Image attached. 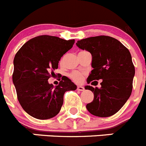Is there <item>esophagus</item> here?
I'll use <instances>...</instances> for the list:
<instances>
[{
	"mask_svg": "<svg viewBox=\"0 0 146 146\" xmlns=\"http://www.w3.org/2000/svg\"><path fill=\"white\" fill-rule=\"evenodd\" d=\"M77 90H78V91H84V87H83V86H77Z\"/></svg>",
	"mask_w": 146,
	"mask_h": 146,
	"instance_id": "1",
	"label": "esophagus"
}]
</instances>
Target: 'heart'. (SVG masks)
Segmentation results:
<instances>
[{"instance_id":"b5f03b06","label":"heart","mask_w":146,"mask_h":146,"mask_svg":"<svg viewBox=\"0 0 146 146\" xmlns=\"http://www.w3.org/2000/svg\"><path fill=\"white\" fill-rule=\"evenodd\" d=\"M70 78L76 83L82 82L84 79V75L78 71H73L70 73Z\"/></svg>"}]
</instances>
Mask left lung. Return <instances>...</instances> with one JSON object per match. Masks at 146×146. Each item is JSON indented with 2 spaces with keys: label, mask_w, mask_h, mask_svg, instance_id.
Wrapping results in <instances>:
<instances>
[{
  "label": "left lung",
  "mask_w": 146,
  "mask_h": 146,
  "mask_svg": "<svg viewBox=\"0 0 146 146\" xmlns=\"http://www.w3.org/2000/svg\"><path fill=\"white\" fill-rule=\"evenodd\" d=\"M76 45L92 56L93 70L87 78L88 84L102 79L100 88L85 86L94 94L92 102L86 105L88 111L99 117L114 115L132 91L135 70L130 52L117 39L107 35L82 39Z\"/></svg>",
  "instance_id": "1"
}]
</instances>
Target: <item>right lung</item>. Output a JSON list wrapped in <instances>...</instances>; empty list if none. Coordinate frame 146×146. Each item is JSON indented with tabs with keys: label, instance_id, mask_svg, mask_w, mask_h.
Returning <instances> with one entry per match:
<instances>
[{
	"label": "right lung",
	"instance_id": "right-lung-1",
	"mask_svg": "<svg viewBox=\"0 0 146 146\" xmlns=\"http://www.w3.org/2000/svg\"><path fill=\"white\" fill-rule=\"evenodd\" d=\"M74 43V39L39 35L26 42L16 54L13 83L21 106L33 117L48 119L57 115L65 92L76 89L66 76H60L62 80L56 86L48 82L61 57Z\"/></svg>",
	"mask_w": 146,
	"mask_h": 146
}]
</instances>
